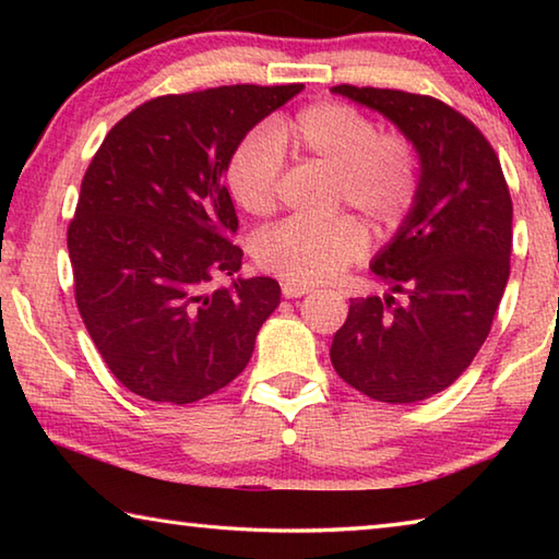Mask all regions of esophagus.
Listing matches in <instances>:
<instances>
[{"label": "esophagus", "instance_id": "34e87169", "mask_svg": "<svg viewBox=\"0 0 559 559\" xmlns=\"http://www.w3.org/2000/svg\"><path fill=\"white\" fill-rule=\"evenodd\" d=\"M281 290H283V296H286V298H300V296H308V293L313 290V288L302 286V283L286 281V283H283V286H281Z\"/></svg>", "mask_w": 559, "mask_h": 559}]
</instances>
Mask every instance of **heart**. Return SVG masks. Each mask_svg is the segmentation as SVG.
Instances as JSON below:
<instances>
[{
	"mask_svg": "<svg viewBox=\"0 0 559 559\" xmlns=\"http://www.w3.org/2000/svg\"><path fill=\"white\" fill-rule=\"evenodd\" d=\"M283 147L300 163L335 173V206L353 210L377 236L400 229L419 194V159L400 132L380 126L347 103L325 100L302 108L271 130L257 128L236 143L226 163V187L249 214L278 204ZM365 229L349 216L330 222L288 219L263 231L253 253L261 269L293 283H325L365 253Z\"/></svg>",
	"mask_w": 559,
	"mask_h": 559,
	"instance_id": "obj_1",
	"label": "heart"
}]
</instances>
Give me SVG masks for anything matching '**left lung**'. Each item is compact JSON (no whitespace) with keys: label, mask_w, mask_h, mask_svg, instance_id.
Returning <instances> with one entry per match:
<instances>
[{"label":"left lung","mask_w":559,"mask_h":559,"mask_svg":"<svg viewBox=\"0 0 559 559\" xmlns=\"http://www.w3.org/2000/svg\"><path fill=\"white\" fill-rule=\"evenodd\" d=\"M333 93L394 122L419 155L412 214L370 269L384 298H349L330 345L335 372L377 402L414 404L451 386L493 325L510 276L513 202L496 150L447 103L390 88ZM404 292L406 304H394Z\"/></svg>","instance_id":"8db88e82"}]
</instances>
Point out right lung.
Segmentation results:
<instances>
[{"instance_id":"add662e5","label":"right lung","mask_w":559,"mask_h":559,"mask_svg":"<svg viewBox=\"0 0 559 559\" xmlns=\"http://www.w3.org/2000/svg\"><path fill=\"white\" fill-rule=\"evenodd\" d=\"M219 86L143 103L112 126L83 175L69 224L75 306L108 370L150 402L192 404L249 365L278 308L269 276H234L243 251L224 187L231 150L298 96Z\"/></svg>"}]
</instances>
